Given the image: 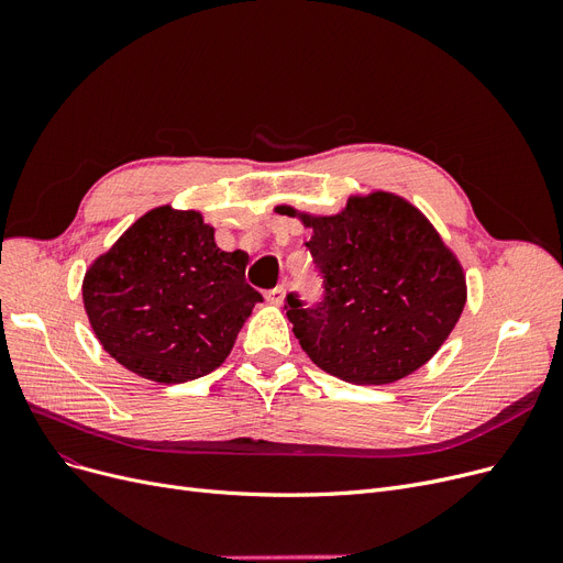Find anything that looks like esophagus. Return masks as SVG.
<instances>
[{
	"mask_svg": "<svg viewBox=\"0 0 563 563\" xmlns=\"http://www.w3.org/2000/svg\"><path fill=\"white\" fill-rule=\"evenodd\" d=\"M266 301H272V303L280 306V303L285 301V287L278 285V287H274V289H268V291H266Z\"/></svg>",
	"mask_w": 563,
	"mask_h": 563,
	"instance_id": "esophagus-1",
	"label": "esophagus"
}]
</instances>
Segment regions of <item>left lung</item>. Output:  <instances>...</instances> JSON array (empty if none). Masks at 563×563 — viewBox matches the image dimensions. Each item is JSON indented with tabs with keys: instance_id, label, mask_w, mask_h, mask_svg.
<instances>
[{
	"instance_id": "8db88e82",
	"label": "left lung",
	"mask_w": 563,
	"mask_h": 563,
	"mask_svg": "<svg viewBox=\"0 0 563 563\" xmlns=\"http://www.w3.org/2000/svg\"><path fill=\"white\" fill-rule=\"evenodd\" d=\"M278 213L297 216L291 207ZM322 301L289 291L303 352L333 377L390 384L428 363L467 301L462 266L428 218L394 192L350 198L338 216L301 213Z\"/></svg>"
}]
</instances>
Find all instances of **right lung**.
<instances>
[{
	"instance_id": "right-lung-1",
	"label": "right lung",
	"mask_w": 563,
	"mask_h": 563,
	"mask_svg": "<svg viewBox=\"0 0 563 563\" xmlns=\"http://www.w3.org/2000/svg\"><path fill=\"white\" fill-rule=\"evenodd\" d=\"M249 255L216 246L198 211H146L82 280L89 324L131 373L181 384L209 375L262 295L246 283Z\"/></svg>"
}]
</instances>
